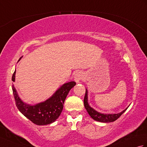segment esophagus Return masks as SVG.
<instances>
[{
    "mask_svg": "<svg viewBox=\"0 0 147 147\" xmlns=\"http://www.w3.org/2000/svg\"><path fill=\"white\" fill-rule=\"evenodd\" d=\"M82 73H80V72H76V73L74 74V81L76 83H79L80 81L82 79Z\"/></svg>",
    "mask_w": 147,
    "mask_h": 147,
    "instance_id": "obj_1",
    "label": "esophagus"
}]
</instances>
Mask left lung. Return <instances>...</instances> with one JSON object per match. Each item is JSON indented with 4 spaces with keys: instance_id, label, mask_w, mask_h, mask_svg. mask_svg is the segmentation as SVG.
<instances>
[{
    "instance_id": "obj_1",
    "label": "left lung",
    "mask_w": 147,
    "mask_h": 147,
    "mask_svg": "<svg viewBox=\"0 0 147 147\" xmlns=\"http://www.w3.org/2000/svg\"><path fill=\"white\" fill-rule=\"evenodd\" d=\"M84 105H85L86 110L88 112V113L92 119H93L96 121L102 122V123H111V122L115 121L127 110V108H128V107H127L125 110H124L123 111H122L120 113L118 114H104L100 113V112L96 111L89 105L88 103V91H87L86 89L85 97H84Z\"/></svg>"
}]
</instances>
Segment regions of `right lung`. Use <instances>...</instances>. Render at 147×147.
Masks as SVG:
<instances>
[{
  "instance_id": "obj_1",
  "label": "right lung",
  "mask_w": 147,
  "mask_h": 147,
  "mask_svg": "<svg viewBox=\"0 0 147 147\" xmlns=\"http://www.w3.org/2000/svg\"><path fill=\"white\" fill-rule=\"evenodd\" d=\"M15 74L16 70L12 76V82L15 81ZM75 85L74 82L64 84L51 98L35 105H30L24 103L19 97L14 85H12V89L16 105L19 111L34 124L42 126L51 124L60 116L65 99L70 90Z\"/></svg>"
}]
</instances>
